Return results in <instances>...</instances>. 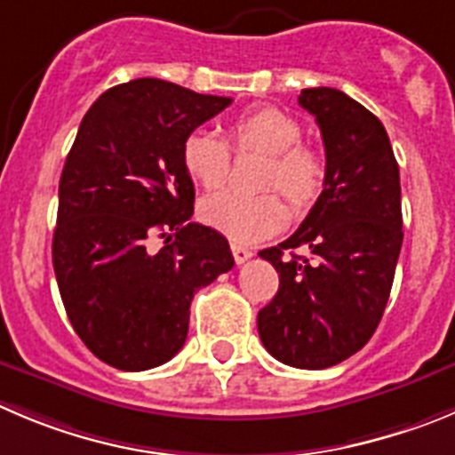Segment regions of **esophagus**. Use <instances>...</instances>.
Segmentation results:
<instances>
[{"mask_svg":"<svg viewBox=\"0 0 455 455\" xmlns=\"http://www.w3.org/2000/svg\"><path fill=\"white\" fill-rule=\"evenodd\" d=\"M231 251H233V258H235L237 265H242V262H247L249 258L253 256L251 249L242 247V244H237V242H231Z\"/></svg>","mask_w":455,"mask_h":455,"instance_id":"34e87169","label":"esophagus"}]
</instances>
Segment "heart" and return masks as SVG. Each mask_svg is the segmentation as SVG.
Returning a JSON list of instances; mask_svg holds the SVG:
<instances>
[{"label":"heart","mask_w":455,"mask_h":455,"mask_svg":"<svg viewBox=\"0 0 455 455\" xmlns=\"http://www.w3.org/2000/svg\"><path fill=\"white\" fill-rule=\"evenodd\" d=\"M237 152H260L269 156L262 175L265 188L285 195L291 206L312 202L323 186V159L303 146V127L283 109L262 108L242 114L228 127ZM181 161L195 184L215 190L231 175V148L215 132L195 130L181 148ZM199 218L237 242H256L285 224V206L275 193H220L202 199Z\"/></svg>","instance_id":"heart-1"}]
</instances>
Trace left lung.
I'll use <instances>...</instances> for the list:
<instances>
[{
	"label": "left lung",
	"mask_w": 455,
	"mask_h": 455,
	"mask_svg": "<svg viewBox=\"0 0 455 455\" xmlns=\"http://www.w3.org/2000/svg\"><path fill=\"white\" fill-rule=\"evenodd\" d=\"M299 103L321 127L323 193L294 235L260 251L280 285L258 332L278 362L321 371L362 350L379 325L404 237L402 188L375 114L332 87L303 89Z\"/></svg>",
	"instance_id": "1"
}]
</instances>
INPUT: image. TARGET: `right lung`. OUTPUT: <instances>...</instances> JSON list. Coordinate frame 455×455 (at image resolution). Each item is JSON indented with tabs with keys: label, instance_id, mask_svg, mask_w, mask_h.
Masks as SVG:
<instances>
[{
	"label": "right lung",
	"instance_id": "right-lung-1",
	"mask_svg": "<svg viewBox=\"0 0 455 455\" xmlns=\"http://www.w3.org/2000/svg\"><path fill=\"white\" fill-rule=\"evenodd\" d=\"M228 105L159 78L130 80L89 108L67 155L55 280L76 334L118 371L170 362L195 291L233 267L227 237L190 222L195 186L181 161L186 137Z\"/></svg>",
	"mask_w": 455,
	"mask_h": 455
}]
</instances>
